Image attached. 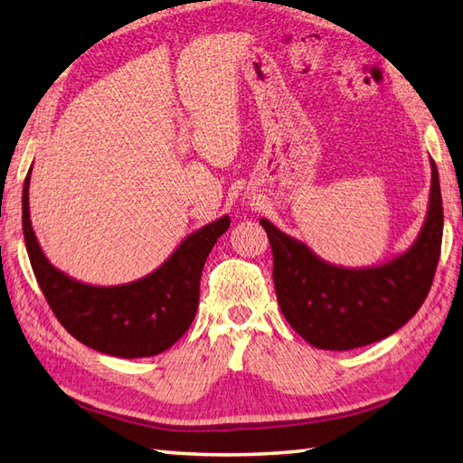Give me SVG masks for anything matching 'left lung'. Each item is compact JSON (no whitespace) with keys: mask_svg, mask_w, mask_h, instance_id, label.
<instances>
[{"mask_svg":"<svg viewBox=\"0 0 463 463\" xmlns=\"http://www.w3.org/2000/svg\"><path fill=\"white\" fill-rule=\"evenodd\" d=\"M259 222L271 242L277 301L293 330L314 348H360L405 326L431 289L443 234L439 174L431 162L430 206L419 237L383 265H332L267 218Z\"/></svg>","mask_w":463,"mask_h":463,"instance_id":"obj_1","label":"left lung"}]
</instances>
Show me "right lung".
<instances>
[{
	"label": "right lung",
	"instance_id": "right-lung-1",
	"mask_svg": "<svg viewBox=\"0 0 463 463\" xmlns=\"http://www.w3.org/2000/svg\"><path fill=\"white\" fill-rule=\"evenodd\" d=\"M30 175L22 192V229L42 293L66 332L85 346L117 358L156 356L194 322L200 275L231 218L221 216L188 234L156 271L131 283L92 285L72 279L46 259L30 221Z\"/></svg>",
	"mask_w": 463,
	"mask_h": 463
}]
</instances>
